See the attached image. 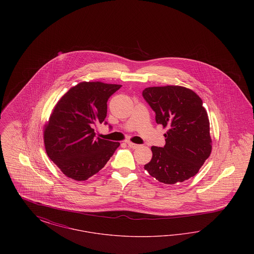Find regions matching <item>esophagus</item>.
I'll return each mask as SVG.
<instances>
[{
	"mask_svg": "<svg viewBox=\"0 0 254 254\" xmlns=\"http://www.w3.org/2000/svg\"><path fill=\"white\" fill-rule=\"evenodd\" d=\"M127 144L128 145V146L129 147H131V148H133V149H135V148H138L139 146H140V145H137V144H134V143H131V142H127Z\"/></svg>",
	"mask_w": 254,
	"mask_h": 254,
	"instance_id": "esophagus-1",
	"label": "esophagus"
}]
</instances>
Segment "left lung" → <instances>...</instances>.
<instances>
[{
    "mask_svg": "<svg viewBox=\"0 0 254 254\" xmlns=\"http://www.w3.org/2000/svg\"><path fill=\"white\" fill-rule=\"evenodd\" d=\"M142 94L156 123L169 128L164 147L151 146L152 159L145 170L168 185L188 180L211 152L209 121L201 98L178 85L146 87Z\"/></svg>",
    "mask_w": 254,
    "mask_h": 254,
    "instance_id": "1",
    "label": "left lung"
}]
</instances>
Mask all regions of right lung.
Returning <instances> with one entry per match:
<instances>
[{
	"label": "right lung",
	"instance_id": "right-lung-1",
	"mask_svg": "<svg viewBox=\"0 0 254 254\" xmlns=\"http://www.w3.org/2000/svg\"><path fill=\"white\" fill-rule=\"evenodd\" d=\"M121 86L80 83L55 106L44 140L48 156L65 176L85 181L103 169L119 147L118 142L95 138L93 127L103 122L108 124L105 121L108 100Z\"/></svg>",
	"mask_w": 254,
	"mask_h": 254
}]
</instances>
